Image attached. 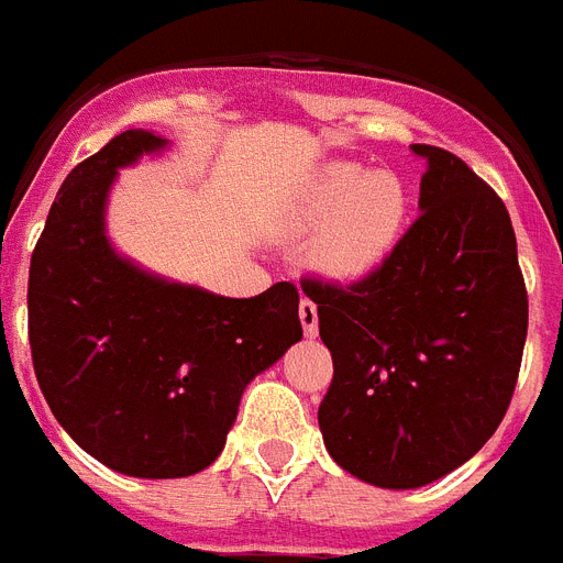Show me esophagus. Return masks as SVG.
<instances>
[{"label": "esophagus", "instance_id": "esophagus-1", "mask_svg": "<svg viewBox=\"0 0 563 563\" xmlns=\"http://www.w3.org/2000/svg\"><path fill=\"white\" fill-rule=\"evenodd\" d=\"M299 319H302V328L308 336H317L319 331V313H317V302H310L308 296H305L302 302H299Z\"/></svg>", "mask_w": 563, "mask_h": 563}]
</instances>
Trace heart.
<instances>
[{
	"label": "heart",
	"mask_w": 563,
	"mask_h": 563,
	"mask_svg": "<svg viewBox=\"0 0 563 563\" xmlns=\"http://www.w3.org/2000/svg\"><path fill=\"white\" fill-rule=\"evenodd\" d=\"M409 211L407 186L393 170L340 162L317 179L308 218L325 223L313 244L317 267L331 278L375 273L398 244Z\"/></svg>",
	"instance_id": "1"
}]
</instances>
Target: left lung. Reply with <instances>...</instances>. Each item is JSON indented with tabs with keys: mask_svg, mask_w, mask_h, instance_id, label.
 <instances>
[{
	"mask_svg": "<svg viewBox=\"0 0 563 563\" xmlns=\"http://www.w3.org/2000/svg\"><path fill=\"white\" fill-rule=\"evenodd\" d=\"M424 159L412 227L352 285L305 276L334 377L319 404L328 453L363 483L418 488L500 427L523 360L529 299L503 200L451 151Z\"/></svg>",
	"mask_w": 563,
	"mask_h": 563,
	"instance_id": "obj_1",
	"label": "left lung"
}]
</instances>
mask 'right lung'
Returning a JSON list of instances; mask_svg holds the SVG:
<instances>
[{"instance_id": "obj_1", "label": "right lung", "mask_w": 563, "mask_h": 563, "mask_svg": "<svg viewBox=\"0 0 563 563\" xmlns=\"http://www.w3.org/2000/svg\"><path fill=\"white\" fill-rule=\"evenodd\" d=\"M165 147L124 130L71 168L29 269V343L54 418L112 471L191 476L218 460L246 384L302 340L299 290L227 299L142 273L112 253L115 170Z\"/></svg>"}]
</instances>
